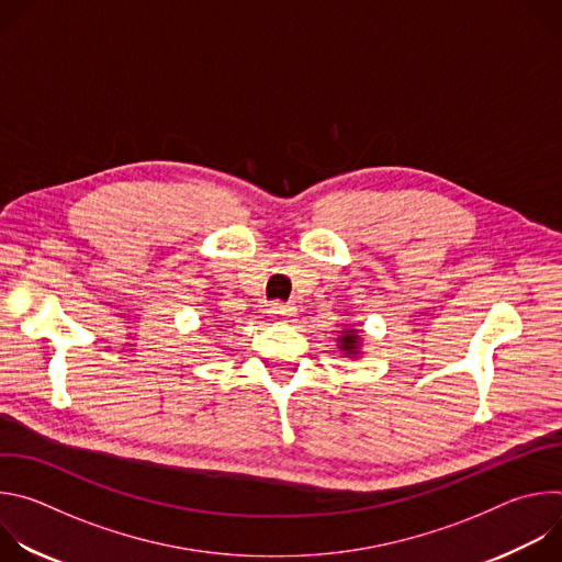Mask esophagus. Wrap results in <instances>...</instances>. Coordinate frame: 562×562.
Here are the masks:
<instances>
[{
    "instance_id": "esophagus-1",
    "label": "esophagus",
    "mask_w": 562,
    "mask_h": 562,
    "mask_svg": "<svg viewBox=\"0 0 562 562\" xmlns=\"http://www.w3.org/2000/svg\"><path fill=\"white\" fill-rule=\"evenodd\" d=\"M271 317L273 319H284V323H289V319H293L295 317V306H291V304H282V302H276L273 306H271Z\"/></svg>"
}]
</instances>
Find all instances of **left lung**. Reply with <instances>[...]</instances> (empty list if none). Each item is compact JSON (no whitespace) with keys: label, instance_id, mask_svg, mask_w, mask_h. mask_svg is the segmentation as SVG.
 <instances>
[{"label":"left lung","instance_id":"left-lung-1","mask_svg":"<svg viewBox=\"0 0 562 562\" xmlns=\"http://www.w3.org/2000/svg\"><path fill=\"white\" fill-rule=\"evenodd\" d=\"M338 342H340V349H342L347 356H353V353H358L360 336H356L353 329H349V331H345V336H342Z\"/></svg>","mask_w":562,"mask_h":562}]
</instances>
